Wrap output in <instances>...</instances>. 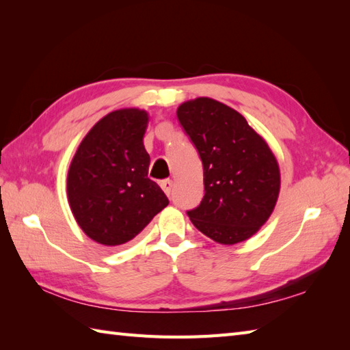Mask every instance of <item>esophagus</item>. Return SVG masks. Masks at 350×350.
I'll use <instances>...</instances> for the list:
<instances>
[{
  "instance_id": "esophagus-1",
  "label": "esophagus",
  "mask_w": 350,
  "mask_h": 350,
  "mask_svg": "<svg viewBox=\"0 0 350 350\" xmlns=\"http://www.w3.org/2000/svg\"><path fill=\"white\" fill-rule=\"evenodd\" d=\"M161 188L163 189V192H165L167 196H170L171 191H173V180H170V179L162 180L161 182Z\"/></svg>"
}]
</instances>
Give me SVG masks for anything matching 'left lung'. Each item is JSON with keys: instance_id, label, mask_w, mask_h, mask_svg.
<instances>
[{"instance_id": "obj_1", "label": "left lung", "mask_w": 350, "mask_h": 350, "mask_svg": "<svg viewBox=\"0 0 350 350\" xmlns=\"http://www.w3.org/2000/svg\"><path fill=\"white\" fill-rule=\"evenodd\" d=\"M177 118L203 162L204 197L188 217L215 242L233 245L262 227L277 203L280 168L245 117L209 98L188 100Z\"/></svg>"}]
</instances>
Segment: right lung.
Returning a JSON list of instances; mask_svg holds the SVG:
<instances>
[{
  "label": "right lung",
  "mask_w": 350,
  "mask_h": 350,
  "mask_svg": "<svg viewBox=\"0 0 350 350\" xmlns=\"http://www.w3.org/2000/svg\"><path fill=\"white\" fill-rule=\"evenodd\" d=\"M147 123L143 109L113 111L93 126L72 159V213L83 232L102 245L116 247L133 239L168 204L158 183L147 177Z\"/></svg>",
  "instance_id": "right-lung-1"
}]
</instances>
